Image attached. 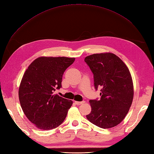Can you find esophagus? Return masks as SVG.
I'll use <instances>...</instances> for the list:
<instances>
[{
	"label": "esophagus",
	"instance_id": "34e87169",
	"mask_svg": "<svg viewBox=\"0 0 154 154\" xmlns=\"http://www.w3.org/2000/svg\"><path fill=\"white\" fill-rule=\"evenodd\" d=\"M74 103H75L78 105H82L83 103H84L85 101H74Z\"/></svg>",
	"mask_w": 154,
	"mask_h": 154
}]
</instances>
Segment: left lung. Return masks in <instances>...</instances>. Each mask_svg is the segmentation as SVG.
<instances>
[{
  "label": "left lung",
  "mask_w": 154,
  "mask_h": 154,
  "mask_svg": "<svg viewBox=\"0 0 154 154\" xmlns=\"http://www.w3.org/2000/svg\"><path fill=\"white\" fill-rule=\"evenodd\" d=\"M85 62L94 74V86L101 87L99 100H90V122L102 128L119 125L125 118L134 97V85L128 67L112 53L86 57Z\"/></svg>",
  "instance_id": "8db88e82"
}]
</instances>
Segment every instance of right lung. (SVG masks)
<instances>
[{
	"instance_id": "right-lung-1",
	"label": "right lung",
	"mask_w": 154,
	"mask_h": 154,
	"mask_svg": "<svg viewBox=\"0 0 154 154\" xmlns=\"http://www.w3.org/2000/svg\"><path fill=\"white\" fill-rule=\"evenodd\" d=\"M75 58L40 57L26 69L18 88L23 112L38 128L58 127L66 119L72 101L54 94L62 87V76Z\"/></svg>"
}]
</instances>
